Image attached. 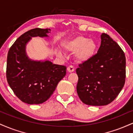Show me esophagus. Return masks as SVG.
Wrapping results in <instances>:
<instances>
[{
  "instance_id": "34e87169",
  "label": "esophagus",
  "mask_w": 133,
  "mask_h": 133,
  "mask_svg": "<svg viewBox=\"0 0 133 133\" xmlns=\"http://www.w3.org/2000/svg\"><path fill=\"white\" fill-rule=\"evenodd\" d=\"M67 70H68L69 72H72L74 71V68L72 65H69V66H68V68H67Z\"/></svg>"
}]
</instances>
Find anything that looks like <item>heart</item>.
<instances>
[{
  "label": "heart",
  "mask_w": 133,
  "mask_h": 133,
  "mask_svg": "<svg viewBox=\"0 0 133 133\" xmlns=\"http://www.w3.org/2000/svg\"><path fill=\"white\" fill-rule=\"evenodd\" d=\"M63 47L66 51L76 53V57L79 61L85 62L95 55L97 45L92 39L78 36L65 42L63 44ZM59 54L62 56V53L60 52Z\"/></svg>",
  "instance_id": "heart-1"
}]
</instances>
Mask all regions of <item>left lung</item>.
<instances>
[{"mask_svg":"<svg viewBox=\"0 0 133 133\" xmlns=\"http://www.w3.org/2000/svg\"><path fill=\"white\" fill-rule=\"evenodd\" d=\"M97 53L79 65L77 92L82 103L105 106L119 94L126 79V57L119 45L103 33Z\"/></svg>","mask_w":133,"mask_h":133,"instance_id":"1","label":"left lung"}]
</instances>
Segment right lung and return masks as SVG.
I'll return each mask as SVG.
<instances>
[{"label": "right lung", "instance_id": "right-lung-1", "mask_svg": "<svg viewBox=\"0 0 133 133\" xmlns=\"http://www.w3.org/2000/svg\"><path fill=\"white\" fill-rule=\"evenodd\" d=\"M50 29H33L23 34L10 47L7 60L6 77L17 97L29 104L43 103L51 97L57 84L66 74V67L49 61L30 59L25 51L34 37H48Z\"/></svg>", "mask_w": 133, "mask_h": 133}]
</instances>
